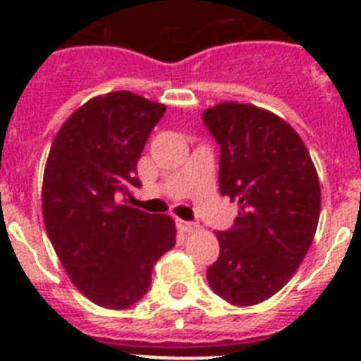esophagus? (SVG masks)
<instances>
[{
    "label": "esophagus",
    "instance_id": "34e87169",
    "mask_svg": "<svg viewBox=\"0 0 361 361\" xmlns=\"http://www.w3.org/2000/svg\"><path fill=\"white\" fill-rule=\"evenodd\" d=\"M178 229L183 233L191 235V233L199 231V224H195V222H186V220H178Z\"/></svg>",
    "mask_w": 361,
    "mask_h": 361
}]
</instances>
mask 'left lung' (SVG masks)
Wrapping results in <instances>:
<instances>
[{"label": "left lung", "mask_w": 361, "mask_h": 361, "mask_svg": "<svg viewBox=\"0 0 361 361\" xmlns=\"http://www.w3.org/2000/svg\"><path fill=\"white\" fill-rule=\"evenodd\" d=\"M220 145V193L238 204L235 226L219 231L213 291L229 304L255 305L291 280L320 216L317 168L291 124L247 103H220L202 114Z\"/></svg>", "instance_id": "obj_1"}]
</instances>
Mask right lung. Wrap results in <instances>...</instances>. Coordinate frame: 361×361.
Masks as SVG:
<instances>
[{"label":"right lung","instance_id":"obj_1","mask_svg":"<svg viewBox=\"0 0 361 361\" xmlns=\"http://www.w3.org/2000/svg\"><path fill=\"white\" fill-rule=\"evenodd\" d=\"M166 106L119 90L86 101L65 121L43 175L44 228L73 286L94 304L126 309L175 245V222L117 202L141 188L137 161Z\"/></svg>","mask_w":361,"mask_h":361}]
</instances>
